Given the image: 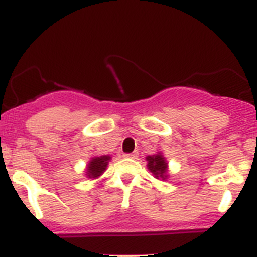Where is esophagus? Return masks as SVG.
I'll return each mask as SVG.
<instances>
[{"mask_svg": "<svg viewBox=\"0 0 257 257\" xmlns=\"http://www.w3.org/2000/svg\"><path fill=\"white\" fill-rule=\"evenodd\" d=\"M138 155H139V153L135 151V152H132V153H124L123 156H124L125 158H137Z\"/></svg>", "mask_w": 257, "mask_h": 257, "instance_id": "1", "label": "esophagus"}]
</instances>
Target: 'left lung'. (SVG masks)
Returning <instances> with one entry per match:
<instances>
[{"label":"left lung","instance_id":"obj_1","mask_svg":"<svg viewBox=\"0 0 257 257\" xmlns=\"http://www.w3.org/2000/svg\"><path fill=\"white\" fill-rule=\"evenodd\" d=\"M149 164L150 172L153 173V175L156 178H161V179H166L167 178V163H166V159L163 158V156L161 155H156V156H149L146 158Z\"/></svg>","mask_w":257,"mask_h":257}]
</instances>
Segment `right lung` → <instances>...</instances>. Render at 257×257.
I'll use <instances>...</instances> for the list:
<instances>
[{"label":"right lung","instance_id":"obj_1","mask_svg":"<svg viewBox=\"0 0 257 257\" xmlns=\"http://www.w3.org/2000/svg\"><path fill=\"white\" fill-rule=\"evenodd\" d=\"M108 161H110V156H100V157H94L88 164V178H98L105 172L106 167H107Z\"/></svg>","mask_w":257,"mask_h":257}]
</instances>
